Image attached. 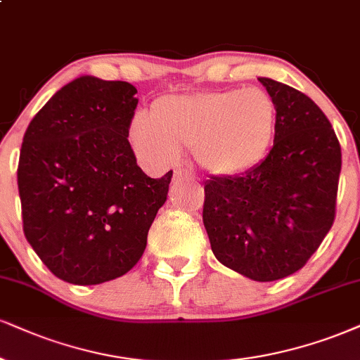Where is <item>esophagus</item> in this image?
<instances>
[{"instance_id": "obj_1", "label": "esophagus", "mask_w": 360, "mask_h": 360, "mask_svg": "<svg viewBox=\"0 0 360 360\" xmlns=\"http://www.w3.org/2000/svg\"><path fill=\"white\" fill-rule=\"evenodd\" d=\"M173 180H192V175H190L187 170H184V168H175V172H173Z\"/></svg>"}]
</instances>
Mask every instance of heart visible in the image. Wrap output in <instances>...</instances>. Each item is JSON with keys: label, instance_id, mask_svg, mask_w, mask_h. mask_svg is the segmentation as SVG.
Returning <instances> with one entry per match:
<instances>
[{"label": "heart", "instance_id": "1", "mask_svg": "<svg viewBox=\"0 0 360 360\" xmlns=\"http://www.w3.org/2000/svg\"><path fill=\"white\" fill-rule=\"evenodd\" d=\"M278 125L277 103L262 88L214 90L158 98L133 115L128 140L140 162L172 165L181 146L214 176H238L267 157Z\"/></svg>", "mask_w": 360, "mask_h": 360}]
</instances>
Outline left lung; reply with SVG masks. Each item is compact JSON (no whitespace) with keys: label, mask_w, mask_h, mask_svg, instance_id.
I'll return each instance as SVG.
<instances>
[{"label":"left lung","mask_w":360,"mask_h":360,"mask_svg":"<svg viewBox=\"0 0 360 360\" xmlns=\"http://www.w3.org/2000/svg\"><path fill=\"white\" fill-rule=\"evenodd\" d=\"M259 82L277 103L274 146L254 170L205 181L203 225L220 264L274 282L302 269L329 233L342 153L307 95L270 78Z\"/></svg>","instance_id":"1"}]
</instances>
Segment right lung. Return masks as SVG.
<instances>
[{"mask_svg":"<svg viewBox=\"0 0 360 360\" xmlns=\"http://www.w3.org/2000/svg\"><path fill=\"white\" fill-rule=\"evenodd\" d=\"M127 82L79 77L31 120L18 163L23 232L61 281L96 285L136 265L173 172L136 165L128 127L139 100Z\"/></svg>","mask_w":360,"mask_h":360,"instance_id":"right-lung-1","label":"right lung"}]
</instances>
